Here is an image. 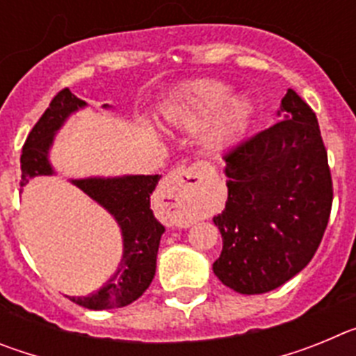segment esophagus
Segmentation results:
<instances>
[{"instance_id": "esophagus-1", "label": "esophagus", "mask_w": 356, "mask_h": 356, "mask_svg": "<svg viewBox=\"0 0 356 356\" xmlns=\"http://www.w3.org/2000/svg\"><path fill=\"white\" fill-rule=\"evenodd\" d=\"M207 175H209V165L207 162H196L188 168H176L169 172L163 180V188L169 196L175 197H188L196 193L203 185Z\"/></svg>"}]
</instances>
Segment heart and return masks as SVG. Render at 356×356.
<instances>
[{
	"label": "heart",
	"instance_id": "1",
	"mask_svg": "<svg viewBox=\"0 0 356 356\" xmlns=\"http://www.w3.org/2000/svg\"><path fill=\"white\" fill-rule=\"evenodd\" d=\"M226 96H228L226 85L217 83V81H200L185 94L184 103L175 112L193 115V118H207L219 108ZM250 114L251 106L244 97H229L217 115L216 124L210 134V143L217 146L232 143L246 128Z\"/></svg>",
	"mask_w": 356,
	"mask_h": 356
}]
</instances>
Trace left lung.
Masks as SVG:
<instances>
[{"instance_id": "8db88e82", "label": "left lung", "mask_w": 356, "mask_h": 356, "mask_svg": "<svg viewBox=\"0 0 356 356\" xmlns=\"http://www.w3.org/2000/svg\"><path fill=\"white\" fill-rule=\"evenodd\" d=\"M282 121L225 153L228 201L213 225L222 237L213 273L238 294H264L307 267L333 201L328 155L314 110L292 89Z\"/></svg>"}]
</instances>
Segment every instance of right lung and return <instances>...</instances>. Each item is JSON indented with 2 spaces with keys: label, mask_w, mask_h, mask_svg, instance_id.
<instances>
[{
  "label": "right lung",
  "mask_w": 356,
  "mask_h": 356,
  "mask_svg": "<svg viewBox=\"0 0 356 356\" xmlns=\"http://www.w3.org/2000/svg\"><path fill=\"white\" fill-rule=\"evenodd\" d=\"M87 105L69 89H62L51 99L42 118L31 128L21 155V187L30 178L53 175L49 147L65 119ZM106 108V105H103ZM159 175H135L121 178H81L71 180L90 200L114 216L122 235V259L118 271L103 287L89 296H69V300L90 310L121 308L134 303L149 287L155 276L156 253L163 226L153 216L149 196L159 184Z\"/></svg>",
  "instance_id": "right-lung-1"
}]
</instances>
